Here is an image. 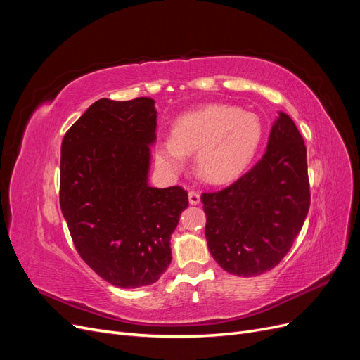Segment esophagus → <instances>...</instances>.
Returning a JSON list of instances; mask_svg holds the SVG:
<instances>
[{
    "label": "esophagus",
    "instance_id": "34e87169",
    "mask_svg": "<svg viewBox=\"0 0 360 360\" xmlns=\"http://www.w3.org/2000/svg\"><path fill=\"white\" fill-rule=\"evenodd\" d=\"M189 202L192 204V205H197V204H200V193L198 192H195V191H189Z\"/></svg>",
    "mask_w": 360,
    "mask_h": 360
}]
</instances>
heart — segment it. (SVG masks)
Here are the masks:
<instances>
[{"instance_id": "1", "label": "heart", "mask_w": 360, "mask_h": 360, "mask_svg": "<svg viewBox=\"0 0 360 360\" xmlns=\"http://www.w3.org/2000/svg\"><path fill=\"white\" fill-rule=\"evenodd\" d=\"M263 139V124L255 114L230 105H207L180 117L172 138L156 147L158 167L171 176L181 172L186 155H195L198 176L213 184L233 181L248 169Z\"/></svg>"}]
</instances>
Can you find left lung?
I'll return each instance as SVG.
<instances>
[{
    "mask_svg": "<svg viewBox=\"0 0 360 360\" xmlns=\"http://www.w3.org/2000/svg\"><path fill=\"white\" fill-rule=\"evenodd\" d=\"M205 238L228 274L257 276L287 255L311 204L307 147L290 115L279 112L267 150L230 186L202 193Z\"/></svg>",
    "mask_w": 360,
    "mask_h": 360,
    "instance_id": "left-lung-1",
    "label": "left lung"
}]
</instances>
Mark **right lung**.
I'll list each match as a JSON object with an SVG mask.
<instances>
[{
    "mask_svg": "<svg viewBox=\"0 0 360 360\" xmlns=\"http://www.w3.org/2000/svg\"><path fill=\"white\" fill-rule=\"evenodd\" d=\"M158 111L150 97L94 102L61 144L60 205L81 258L118 288L155 284L189 205L180 186L148 184Z\"/></svg>",
    "mask_w": 360,
    "mask_h": 360,
    "instance_id": "obj_1",
    "label": "right lung"
}]
</instances>
